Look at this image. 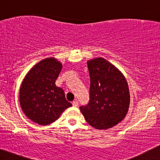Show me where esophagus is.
Masks as SVG:
<instances>
[{"label":"esophagus","instance_id":"1","mask_svg":"<svg viewBox=\"0 0 160 160\" xmlns=\"http://www.w3.org/2000/svg\"><path fill=\"white\" fill-rule=\"evenodd\" d=\"M72 105H73V107H78V101H77V100L74 101V102H72Z\"/></svg>","mask_w":160,"mask_h":160}]
</instances>
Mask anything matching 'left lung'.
I'll return each mask as SVG.
<instances>
[{
	"instance_id": "8db88e82",
	"label": "left lung",
	"mask_w": 160,
	"mask_h": 160,
	"mask_svg": "<svg viewBox=\"0 0 160 160\" xmlns=\"http://www.w3.org/2000/svg\"><path fill=\"white\" fill-rule=\"evenodd\" d=\"M90 96L80 111L85 120L96 129L111 128L127 114L130 104L128 82L122 73L104 58L88 60Z\"/></svg>"
}]
</instances>
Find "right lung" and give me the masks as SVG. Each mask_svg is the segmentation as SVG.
Here are the masks:
<instances>
[{
  "label": "right lung",
  "mask_w": 160,
  "mask_h": 160,
  "mask_svg": "<svg viewBox=\"0 0 160 160\" xmlns=\"http://www.w3.org/2000/svg\"><path fill=\"white\" fill-rule=\"evenodd\" d=\"M62 65L54 57L37 63L24 78L19 89V103L25 116L38 125L56 120L72 104L62 88L56 86Z\"/></svg>",
  "instance_id": "add662e5"
}]
</instances>
